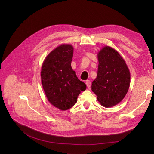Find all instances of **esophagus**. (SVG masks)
Segmentation results:
<instances>
[{"label": "esophagus", "instance_id": "esophagus-1", "mask_svg": "<svg viewBox=\"0 0 154 154\" xmlns=\"http://www.w3.org/2000/svg\"><path fill=\"white\" fill-rule=\"evenodd\" d=\"M86 85H87V87L88 88H90L91 87V82L89 80H86Z\"/></svg>", "mask_w": 154, "mask_h": 154}]
</instances>
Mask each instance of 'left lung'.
<instances>
[{"instance_id":"obj_1","label":"left lung","mask_w":154,"mask_h":154,"mask_svg":"<svg viewBox=\"0 0 154 154\" xmlns=\"http://www.w3.org/2000/svg\"><path fill=\"white\" fill-rule=\"evenodd\" d=\"M97 58V75L92 82V91L102 106L114 107L124 99L128 92L130 71L122 56L110 46L102 47Z\"/></svg>"}]
</instances>
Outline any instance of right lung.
<instances>
[{
  "label": "right lung",
  "instance_id": "right-lung-1",
  "mask_svg": "<svg viewBox=\"0 0 154 154\" xmlns=\"http://www.w3.org/2000/svg\"><path fill=\"white\" fill-rule=\"evenodd\" d=\"M74 47L63 44L52 51L44 59L40 75L43 89L53 106L67 110L74 106L86 85L77 78L72 69Z\"/></svg>",
  "mask_w": 154,
  "mask_h": 154
}]
</instances>
